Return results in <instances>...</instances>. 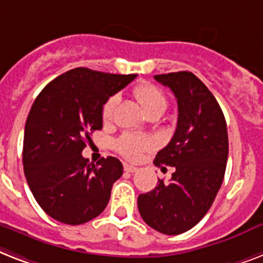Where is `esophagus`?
<instances>
[{
    "mask_svg": "<svg viewBox=\"0 0 263 263\" xmlns=\"http://www.w3.org/2000/svg\"><path fill=\"white\" fill-rule=\"evenodd\" d=\"M123 170H125L126 172H136V171H138L137 167H134V165H130V164H125V165H123Z\"/></svg>",
    "mask_w": 263,
    "mask_h": 263,
    "instance_id": "1",
    "label": "esophagus"
}]
</instances>
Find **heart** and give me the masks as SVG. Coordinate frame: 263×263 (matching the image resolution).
Listing matches in <instances>:
<instances>
[{
  "mask_svg": "<svg viewBox=\"0 0 263 263\" xmlns=\"http://www.w3.org/2000/svg\"><path fill=\"white\" fill-rule=\"evenodd\" d=\"M133 95L134 98L137 99V102L141 104V107L144 108L146 114L155 110H159L163 112L165 110V107H167L165 95L163 93L160 88H157L153 84H138V85L134 87ZM117 102H118V98L117 96H111L104 103L102 110L103 121L107 122L112 118ZM115 146H117V151L123 157L129 159V160H138L144 151L152 148L153 142L152 140H149L146 137H140V136H134V134H123L117 141Z\"/></svg>",
  "mask_w": 263,
  "mask_h": 263,
  "instance_id": "b5f03b06",
  "label": "heart"
}]
</instances>
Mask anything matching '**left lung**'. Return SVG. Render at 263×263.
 Returning <instances> with one entry per match:
<instances>
[{
  "mask_svg": "<svg viewBox=\"0 0 263 263\" xmlns=\"http://www.w3.org/2000/svg\"><path fill=\"white\" fill-rule=\"evenodd\" d=\"M155 80L175 95L178 125L153 163L175 172L168 183L159 179L152 191L138 195V211L153 230L179 235L201 221L221 187L228 159L227 123L215 96L191 72L157 74Z\"/></svg>",
  "mask_w": 263,
  "mask_h": 263,
  "instance_id": "8db88e82",
  "label": "left lung"
}]
</instances>
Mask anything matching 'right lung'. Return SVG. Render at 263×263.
<instances>
[{
	"label": "right lung",
	"instance_id": "add662e5",
	"mask_svg": "<svg viewBox=\"0 0 263 263\" xmlns=\"http://www.w3.org/2000/svg\"><path fill=\"white\" fill-rule=\"evenodd\" d=\"M136 77L76 68L35 99L25 122L24 174L39 206L57 221L79 226L106 209L122 163L108 156L93 164L81 152L103 127L104 103Z\"/></svg>",
	"mask_w": 263,
	"mask_h": 263
}]
</instances>
